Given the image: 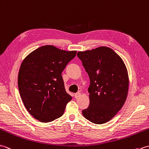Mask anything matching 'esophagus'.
I'll use <instances>...</instances> for the list:
<instances>
[{
	"instance_id": "obj_1",
	"label": "esophagus",
	"mask_w": 149,
	"mask_h": 149,
	"mask_svg": "<svg viewBox=\"0 0 149 149\" xmlns=\"http://www.w3.org/2000/svg\"><path fill=\"white\" fill-rule=\"evenodd\" d=\"M80 95H81L80 92H77V93L74 94V97L75 98H78L79 97H80Z\"/></svg>"
}]
</instances>
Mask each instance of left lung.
I'll return each instance as SVG.
<instances>
[{
	"instance_id": "obj_1",
	"label": "left lung",
	"mask_w": 149,
	"mask_h": 149,
	"mask_svg": "<svg viewBox=\"0 0 149 149\" xmlns=\"http://www.w3.org/2000/svg\"><path fill=\"white\" fill-rule=\"evenodd\" d=\"M77 56L91 83L88 88L90 104L82 114L92 123L104 124L117 113L126 100L127 69L119 56L108 47L79 52Z\"/></svg>"
}]
</instances>
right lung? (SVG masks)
Here are the masks:
<instances>
[{"mask_svg":"<svg viewBox=\"0 0 149 149\" xmlns=\"http://www.w3.org/2000/svg\"><path fill=\"white\" fill-rule=\"evenodd\" d=\"M77 51L45 45L31 52L19 68L18 85L25 107L36 119L49 122L64 114L72 97L65 91L62 72Z\"/></svg>","mask_w":149,"mask_h":149,"instance_id":"right-lung-1","label":"right lung"}]
</instances>
